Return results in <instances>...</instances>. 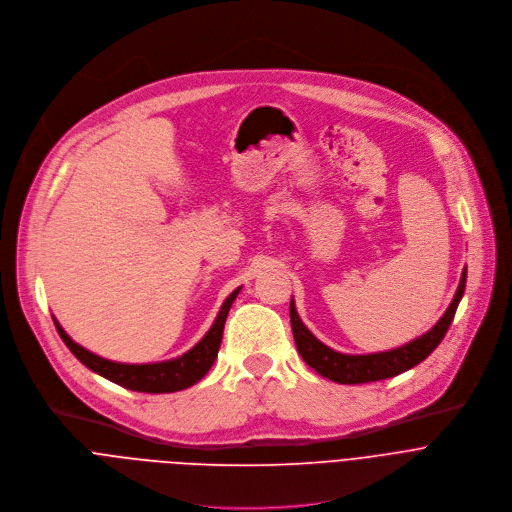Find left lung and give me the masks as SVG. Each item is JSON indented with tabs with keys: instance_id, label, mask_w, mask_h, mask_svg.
I'll list each match as a JSON object with an SVG mask.
<instances>
[{
	"instance_id": "8db88e82",
	"label": "left lung",
	"mask_w": 512,
	"mask_h": 512,
	"mask_svg": "<svg viewBox=\"0 0 512 512\" xmlns=\"http://www.w3.org/2000/svg\"><path fill=\"white\" fill-rule=\"evenodd\" d=\"M464 288H466V268L462 272L458 290L448 306V311L426 335L418 337L416 341L407 343L403 347L383 351V353H369V355H345V353L333 351L331 347L321 343L300 321V317L296 313V306H294V298H292L290 300V325H292L296 349L306 365L313 367L319 375H323L331 381H337V383L355 385V383H369V381L395 377L407 369L416 367L418 363H422L442 343L444 335L450 329V323L454 321Z\"/></svg>"
}]
</instances>
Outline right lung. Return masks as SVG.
Segmentation results:
<instances>
[{
    "label": "right lung",
    "mask_w": 512,
    "mask_h": 512,
    "mask_svg": "<svg viewBox=\"0 0 512 512\" xmlns=\"http://www.w3.org/2000/svg\"><path fill=\"white\" fill-rule=\"evenodd\" d=\"M240 288H236L222 304V309L212 325V329L206 333L193 349L183 353L177 359L161 361V363H143V365H129V363H115L109 359H102L78 343H74L66 331L60 327V323L54 319V325L58 329V335L66 343V347L74 353V357L86 365L90 371L102 375L105 379L133 389V391H143V393H171V391H181L197 383L203 375H206L220 351L222 335H224V325L230 313V306L236 300Z\"/></svg>",
    "instance_id": "obj_1"
}]
</instances>
